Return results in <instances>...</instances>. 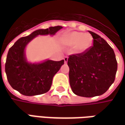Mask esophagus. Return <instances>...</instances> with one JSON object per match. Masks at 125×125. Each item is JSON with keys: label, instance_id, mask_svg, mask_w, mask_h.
Returning <instances> with one entry per match:
<instances>
[{"label": "esophagus", "instance_id": "obj_1", "mask_svg": "<svg viewBox=\"0 0 125 125\" xmlns=\"http://www.w3.org/2000/svg\"><path fill=\"white\" fill-rule=\"evenodd\" d=\"M63 60H64V63H67V62H68V57H65Z\"/></svg>", "mask_w": 125, "mask_h": 125}]
</instances>
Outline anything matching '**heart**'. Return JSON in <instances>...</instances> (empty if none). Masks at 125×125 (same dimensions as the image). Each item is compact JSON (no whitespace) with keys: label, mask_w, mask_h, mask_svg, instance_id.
I'll return each instance as SVG.
<instances>
[{"label":"heart","mask_w":125,"mask_h":125,"mask_svg":"<svg viewBox=\"0 0 125 125\" xmlns=\"http://www.w3.org/2000/svg\"><path fill=\"white\" fill-rule=\"evenodd\" d=\"M63 41V43L67 46H74V51L78 53L86 52L93 43V38L90 34L78 31L65 34Z\"/></svg>","instance_id":"b5f03b06"}]
</instances>
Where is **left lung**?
I'll return each mask as SVG.
<instances>
[{
  "instance_id": "left-lung-1",
  "label": "left lung",
  "mask_w": 125,
  "mask_h": 125,
  "mask_svg": "<svg viewBox=\"0 0 125 125\" xmlns=\"http://www.w3.org/2000/svg\"><path fill=\"white\" fill-rule=\"evenodd\" d=\"M93 46L86 52L69 56V79L72 92L80 96L94 97L106 92L117 71L113 48L96 33L90 31Z\"/></svg>"
}]
</instances>
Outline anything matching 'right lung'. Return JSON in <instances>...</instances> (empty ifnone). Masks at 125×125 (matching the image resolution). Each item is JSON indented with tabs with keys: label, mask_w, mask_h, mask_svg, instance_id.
<instances>
[{
	"label": "right lung",
	"mask_w": 125,
	"mask_h": 125,
	"mask_svg": "<svg viewBox=\"0 0 125 125\" xmlns=\"http://www.w3.org/2000/svg\"><path fill=\"white\" fill-rule=\"evenodd\" d=\"M62 28V26H56L36 30L29 35L18 39L10 48L5 63V72L13 89L29 96L49 91L53 78L64 63V60L56 62L47 60L32 63L27 62L25 50L27 45L39 35H53Z\"/></svg>",
	"instance_id": "obj_1"
}]
</instances>
